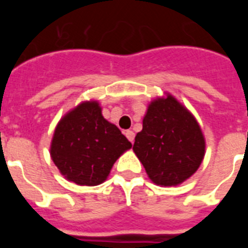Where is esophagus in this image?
<instances>
[{
  "label": "esophagus",
  "mask_w": 248,
  "mask_h": 248,
  "mask_svg": "<svg viewBox=\"0 0 248 248\" xmlns=\"http://www.w3.org/2000/svg\"><path fill=\"white\" fill-rule=\"evenodd\" d=\"M125 137L128 138L129 141H130L131 144L134 143V138H135L134 131H133V130H126V131H125Z\"/></svg>",
  "instance_id": "obj_1"
}]
</instances>
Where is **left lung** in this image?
Segmentation results:
<instances>
[{
  "label": "left lung",
  "instance_id": "left-lung-1",
  "mask_svg": "<svg viewBox=\"0 0 248 248\" xmlns=\"http://www.w3.org/2000/svg\"><path fill=\"white\" fill-rule=\"evenodd\" d=\"M133 150L151 181L175 186L199 169L205 155V139L191 113L169 95L149 105Z\"/></svg>",
  "mask_w": 248,
  "mask_h": 248
}]
</instances>
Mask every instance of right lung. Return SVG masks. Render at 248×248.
Listing matches in <instances>:
<instances>
[{
	"label": "right lung",
	"instance_id": "add662e5",
	"mask_svg": "<svg viewBox=\"0 0 248 248\" xmlns=\"http://www.w3.org/2000/svg\"><path fill=\"white\" fill-rule=\"evenodd\" d=\"M131 143L107 122L97 102H85L68 113L54 131L50 156L59 171L78 185L102 184Z\"/></svg>",
	"mask_w": 248,
	"mask_h": 248
}]
</instances>
